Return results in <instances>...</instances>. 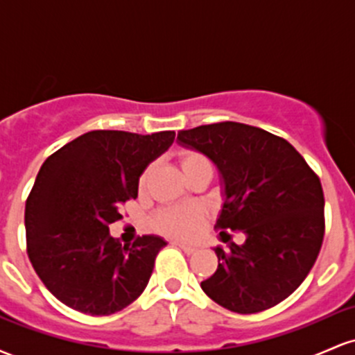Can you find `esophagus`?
Listing matches in <instances>:
<instances>
[{"label":"esophagus","mask_w":355,"mask_h":355,"mask_svg":"<svg viewBox=\"0 0 355 355\" xmlns=\"http://www.w3.org/2000/svg\"><path fill=\"white\" fill-rule=\"evenodd\" d=\"M173 245L182 248V250L185 252L187 255H191V254H195V252H197V248H195L193 245H189V243H183V242H177V240L173 242Z\"/></svg>","instance_id":"esophagus-1"}]
</instances>
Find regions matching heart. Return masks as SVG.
<instances>
[{"label": "heart", "instance_id": "obj_1", "mask_svg": "<svg viewBox=\"0 0 355 355\" xmlns=\"http://www.w3.org/2000/svg\"><path fill=\"white\" fill-rule=\"evenodd\" d=\"M178 164H180L183 175L193 172L195 168H200V166H210V162L207 160L205 155L193 152V150H183V152H180V155H178ZM146 175H148V172L141 175L140 185L145 183ZM203 223H205V211H203L202 207L195 205V203L166 207V209L157 211L152 218V227L155 232L168 235V237L187 240L193 239L202 230Z\"/></svg>", "mask_w": 355, "mask_h": 355}]
</instances>
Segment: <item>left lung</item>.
<instances>
[{
    "mask_svg": "<svg viewBox=\"0 0 355 355\" xmlns=\"http://www.w3.org/2000/svg\"><path fill=\"white\" fill-rule=\"evenodd\" d=\"M185 148L217 166L223 205L220 237L239 230L245 242L215 247L218 267L200 284L214 302L255 313L287 299L304 282L324 240V191L319 177L284 138L237 121L182 130Z\"/></svg>",
    "mask_w": 355,
    "mask_h": 355,
    "instance_id": "1",
    "label": "left lung"
}]
</instances>
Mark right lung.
<instances>
[{"label": "right lung", "mask_w": 355, "mask_h": 355, "mask_svg": "<svg viewBox=\"0 0 355 355\" xmlns=\"http://www.w3.org/2000/svg\"><path fill=\"white\" fill-rule=\"evenodd\" d=\"M175 132L152 135L93 130L44 160L24 209L28 257L60 302L89 315L115 313L145 291L158 235L121 245L110 223L138 197L145 168L170 148Z\"/></svg>", "instance_id": "obj_1"}]
</instances>
